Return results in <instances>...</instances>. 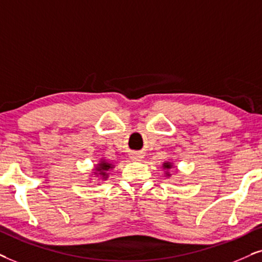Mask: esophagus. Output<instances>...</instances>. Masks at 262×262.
Segmentation results:
<instances>
[{"instance_id":"34e87169","label":"esophagus","mask_w":262,"mask_h":262,"mask_svg":"<svg viewBox=\"0 0 262 262\" xmlns=\"http://www.w3.org/2000/svg\"><path fill=\"white\" fill-rule=\"evenodd\" d=\"M130 158L135 162H141L142 158H144V154H141V152H134V154H132Z\"/></svg>"}]
</instances>
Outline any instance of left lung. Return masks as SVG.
<instances>
[{
	"instance_id": "1",
	"label": "left lung",
	"mask_w": 262,
	"mask_h": 262,
	"mask_svg": "<svg viewBox=\"0 0 262 262\" xmlns=\"http://www.w3.org/2000/svg\"><path fill=\"white\" fill-rule=\"evenodd\" d=\"M173 167H174L173 162H170V161L164 162L163 165H162V168H163V169H164V175H165V177H167V178H170V177H171V174H170L169 170H170Z\"/></svg>"
}]
</instances>
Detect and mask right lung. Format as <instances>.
<instances>
[{
    "label": "right lung",
    "mask_w": 262,
    "mask_h": 262,
    "mask_svg": "<svg viewBox=\"0 0 262 262\" xmlns=\"http://www.w3.org/2000/svg\"><path fill=\"white\" fill-rule=\"evenodd\" d=\"M114 168H115V164H112L111 162L105 160V158H101V160L99 161V163L95 165V168L93 169V174H92L94 175L95 179H98V185L100 184L101 181L107 180L108 178L107 171L110 169H114Z\"/></svg>",
    "instance_id": "right-lung-1"
}]
</instances>
